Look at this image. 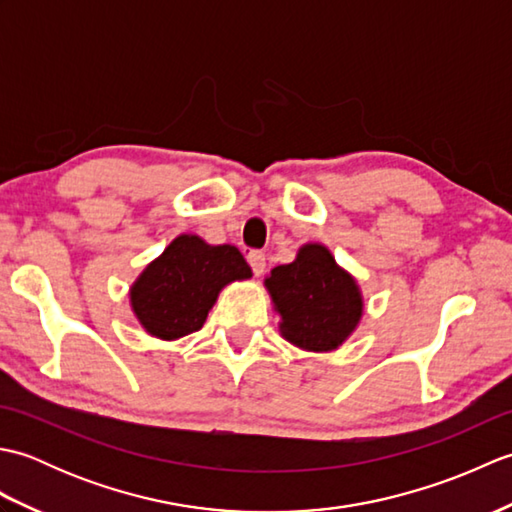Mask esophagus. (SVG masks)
<instances>
[{
  "instance_id": "esophagus-1",
  "label": "esophagus",
  "mask_w": 512,
  "mask_h": 512,
  "mask_svg": "<svg viewBox=\"0 0 512 512\" xmlns=\"http://www.w3.org/2000/svg\"><path fill=\"white\" fill-rule=\"evenodd\" d=\"M250 268H253V273L259 277L266 270V255L262 253V250H250V253L246 255Z\"/></svg>"
}]
</instances>
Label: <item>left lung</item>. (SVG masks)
Masks as SVG:
<instances>
[{"instance_id": "left-lung-1", "label": "left lung", "mask_w": 512, "mask_h": 512, "mask_svg": "<svg viewBox=\"0 0 512 512\" xmlns=\"http://www.w3.org/2000/svg\"><path fill=\"white\" fill-rule=\"evenodd\" d=\"M266 288L284 321L281 332L303 350H334L361 319L363 301L356 281L319 244L303 246L295 262L277 266Z\"/></svg>"}]
</instances>
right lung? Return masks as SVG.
<instances>
[{
	"instance_id": "add662e5",
	"label": "right lung",
	"mask_w": 512,
	"mask_h": 512,
	"mask_svg": "<svg viewBox=\"0 0 512 512\" xmlns=\"http://www.w3.org/2000/svg\"><path fill=\"white\" fill-rule=\"evenodd\" d=\"M250 277V266L235 246H209L195 235H180L132 288V306L145 330L160 339L198 332L228 281Z\"/></svg>"
}]
</instances>
